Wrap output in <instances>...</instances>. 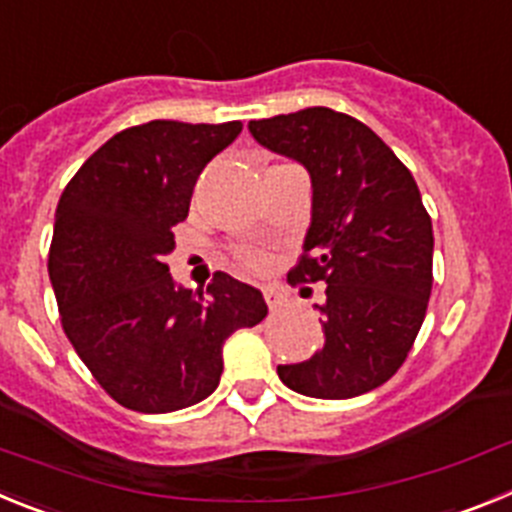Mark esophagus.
I'll use <instances>...</instances> for the list:
<instances>
[{
  "label": "esophagus",
  "mask_w": 512,
  "mask_h": 512,
  "mask_svg": "<svg viewBox=\"0 0 512 512\" xmlns=\"http://www.w3.org/2000/svg\"><path fill=\"white\" fill-rule=\"evenodd\" d=\"M264 300H266V305L271 307V310H279V307L287 302V295H284L279 287H264Z\"/></svg>",
  "instance_id": "1"
}]
</instances>
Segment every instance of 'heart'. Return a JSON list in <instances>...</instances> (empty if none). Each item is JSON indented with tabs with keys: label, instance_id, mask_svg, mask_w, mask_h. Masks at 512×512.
Listing matches in <instances>:
<instances>
[{
	"label": "heart",
	"instance_id": "b5f03b06",
	"mask_svg": "<svg viewBox=\"0 0 512 512\" xmlns=\"http://www.w3.org/2000/svg\"><path fill=\"white\" fill-rule=\"evenodd\" d=\"M241 261H243V266L251 271H261L269 266V256H266L264 251H259V248H243Z\"/></svg>",
	"mask_w": 512,
	"mask_h": 512
}]
</instances>
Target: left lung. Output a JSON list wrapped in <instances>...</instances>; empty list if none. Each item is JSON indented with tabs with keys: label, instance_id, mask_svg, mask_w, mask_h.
<instances>
[{
	"label": "left lung",
	"instance_id": "1",
	"mask_svg": "<svg viewBox=\"0 0 512 512\" xmlns=\"http://www.w3.org/2000/svg\"><path fill=\"white\" fill-rule=\"evenodd\" d=\"M261 146L310 174L312 220L289 282H323L325 343L277 366L289 390L348 400L377 390L408 359L433 287V225L418 184L356 117L328 107L251 120Z\"/></svg>",
	"mask_w": 512,
	"mask_h": 512
}]
</instances>
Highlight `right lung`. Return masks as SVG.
Masks as SVG:
<instances>
[{"mask_svg": "<svg viewBox=\"0 0 512 512\" xmlns=\"http://www.w3.org/2000/svg\"><path fill=\"white\" fill-rule=\"evenodd\" d=\"M241 130L238 120L135 125L94 151L58 200L48 274L63 333L122 408L174 413L210 397L225 338L269 312L230 274L192 292L166 266L197 176Z\"/></svg>", "mask_w": 512, "mask_h": 512, "instance_id": "1", "label": "right lung"}]
</instances>
